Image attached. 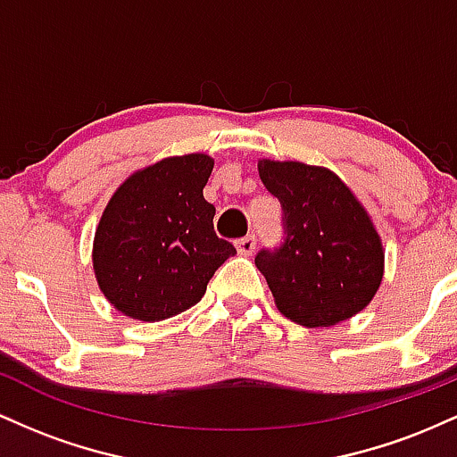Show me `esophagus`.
Returning a JSON list of instances; mask_svg holds the SVG:
<instances>
[{
  "instance_id": "obj_1",
  "label": "esophagus",
  "mask_w": 457,
  "mask_h": 457,
  "mask_svg": "<svg viewBox=\"0 0 457 457\" xmlns=\"http://www.w3.org/2000/svg\"><path fill=\"white\" fill-rule=\"evenodd\" d=\"M255 245H258V240H255L253 234L243 236V238L236 240V249H238L240 255H251V253H253Z\"/></svg>"
}]
</instances>
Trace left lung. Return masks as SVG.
I'll list each match as a JSON object with an SVG mask.
<instances>
[{
	"instance_id": "left-lung-1",
	"label": "left lung",
	"mask_w": 457,
	"mask_h": 457,
	"mask_svg": "<svg viewBox=\"0 0 457 457\" xmlns=\"http://www.w3.org/2000/svg\"><path fill=\"white\" fill-rule=\"evenodd\" d=\"M258 170L283 211V243L255 255L279 312L309 328L353 318L374 298L385 266L365 208L324 167L264 159Z\"/></svg>"
}]
</instances>
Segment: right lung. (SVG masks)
I'll return each mask as SVG.
<instances>
[{"instance_id": "1", "label": "right lung", "mask_w": 457, "mask_h": 457, "mask_svg": "<svg viewBox=\"0 0 457 457\" xmlns=\"http://www.w3.org/2000/svg\"><path fill=\"white\" fill-rule=\"evenodd\" d=\"M212 165L206 154L171 156L113 193L94 236V272L118 312L144 322L187 312L236 253L204 199Z\"/></svg>"}]
</instances>
